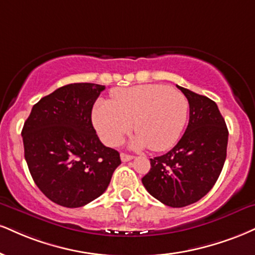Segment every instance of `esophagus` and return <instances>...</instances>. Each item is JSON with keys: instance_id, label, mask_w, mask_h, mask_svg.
I'll return each mask as SVG.
<instances>
[{"instance_id": "1", "label": "esophagus", "mask_w": 255, "mask_h": 255, "mask_svg": "<svg viewBox=\"0 0 255 255\" xmlns=\"http://www.w3.org/2000/svg\"><path fill=\"white\" fill-rule=\"evenodd\" d=\"M120 157H121V160L124 162L129 161V160H131V159H133V155L126 154V153H121V155H120Z\"/></svg>"}]
</instances>
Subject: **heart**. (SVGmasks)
<instances>
[{
    "label": "heart",
    "mask_w": 255,
    "mask_h": 255,
    "mask_svg": "<svg viewBox=\"0 0 255 255\" xmlns=\"http://www.w3.org/2000/svg\"><path fill=\"white\" fill-rule=\"evenodd\" d=\"M188 112V100L182 93L164 85L146 84L114 91L112 102H97L93 122L108 146H119L134 124L136 135L130 146L162 152L179 139Z\"/></svg>",
    "instance_id": "1"
}]
</instances>
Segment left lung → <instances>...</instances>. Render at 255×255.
<instances>
[{"label": "left lung", "mask_w": 255, "mask_h": 255, "mask_svg": "<svg viewBox=\"0 0 255 255\" xmlns=\"http://www.w3.org/2000/svg\"><path fill=\"white\" fill-rule=\"evenodd\" d=\"M177 88L188 98V127L171 151L151 159V170L141 180L161 203L182 208L199 201L215 185L226 161L228 129L214 101Z\"/></svg>", "instance_id": "left-lung-1"}]
</instances>
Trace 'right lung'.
I'll list each match as a JSON object with an SVG mask.
<instances>
[{"label":"right lung","instance_id":"add662e5","mask_svg":"<svg viewBox=\"0 0 255 255\" xmlns=\"http://www.w3.org/2000/svg\"><path fill=\"white\" fill-rule=\"evenodd\" d=\"M106 89L64 85L34 104L22 128L24 159L36 186L52 202L78 208L108 188L120 153L98 139L91 110Z\"/></svg>","mask_w":255,"mask_h":255}]
</instances>
